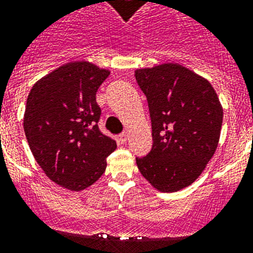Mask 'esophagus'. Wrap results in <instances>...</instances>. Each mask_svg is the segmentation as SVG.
I'll list each match as a JSON object with an SVG mask.
<instances>
[{
  "label": "esophagus",
  "mask_w": 253,
  "mask_h": 253,
  "mask_svg": "<svg viewBox=\"0 0 253 253\" xmlns=\"http://www.w3.org/2000/svg\"><path fill=\"white\" fill-rule=\"evenodd\" d=\"M127 132H122V133H120V136H118V139H120V141L122 142V144H125V142L127 141Z\"/></svg>",
  "instance_id": "1"
}]
</instances>
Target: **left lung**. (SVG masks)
Here are the masks:
<instances>
[{"label":"left lung","mask_w":253,"mask_h":253,"mask_svg":"<svg viewBox=\"0 0 253 253\" xmlns=\"http://www.w3.org/2000/svg\"><path fill=\"white\" fill-rule=\"evenodd\" d=\"M146 96L153 146L136 158L140 173L162 192L192 183L214 155L223 109L208 80L177 63L135 71Z\"/></svg>","instance_id":"8db88e82"}]
</instances>
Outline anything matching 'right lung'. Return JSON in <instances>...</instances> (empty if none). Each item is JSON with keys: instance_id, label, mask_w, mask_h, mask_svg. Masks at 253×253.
<instances>
[{"instance_id": "right-lung-1", "label": "right lung", "mask_w": 253, "mask_h": 253, "mask_svg": "<svg viewBox=\"0 0 253 253\" xmlns=\"http://www.w3.org/2000/svg\"><path fill=\"white\" fill-rule=\"evenodd\" d=\"M108 75L76 61L41 79L28 95L24 131L30 150L48 178L69 190L100 178L117 146L98 127L102 111L95 96Z\"/></svg>"}]
</instances>
